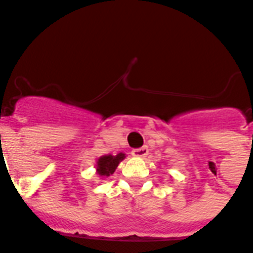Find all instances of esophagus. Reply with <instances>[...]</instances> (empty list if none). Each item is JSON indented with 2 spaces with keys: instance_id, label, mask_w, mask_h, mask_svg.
<instances>
[{
  "instance_id": "obj_1",
  "label": "esophagus",
  "mask_w": 253,
  "mask_h": 253,
  "mask_svg": "<svg viewBox=\"0 0 253 253\" xmlns=\"http://www.w3.org/2000/svg\"><path fill=\"white\" fill-rule=\"evenodd\" d=\"M148 154V148L146 147V146H143V147L140 148H134L132 151H131V155L135 158H144L147 157Z\"/></svg>"
}]
</instances>
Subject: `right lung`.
I'll list each match as a JSON object with an SVG mask.
<instances>
[{
    "mask_svg": "<svg viewBox=\"0 0 253 253\" xmlns=\"http://www.w3.org/2000/svg\"><path fill=\"white\" fill-rule=\"evenodd\" d=\"M126 158V154L119 152L117 155H103V157L96 159V175H99L102 178H109L110 175H113L115 172V169L119 166V163Z\"/></svg>",
    "mask_w": 253,
    "mask_h": 253,
    "instance_id": "right-lung-1",
    "label": "right lung"
}]
</instances>
